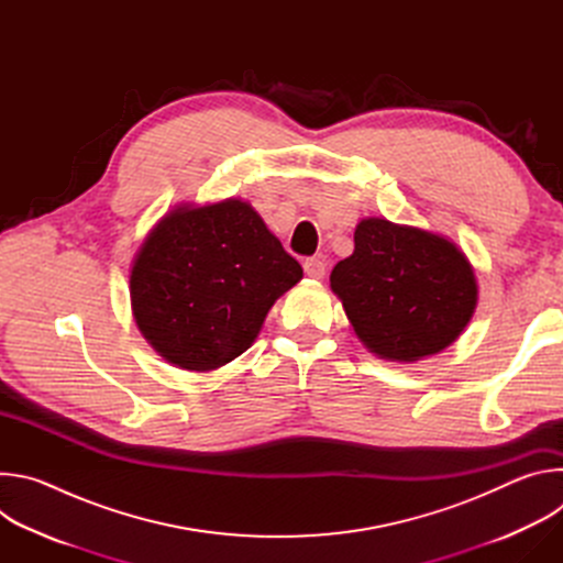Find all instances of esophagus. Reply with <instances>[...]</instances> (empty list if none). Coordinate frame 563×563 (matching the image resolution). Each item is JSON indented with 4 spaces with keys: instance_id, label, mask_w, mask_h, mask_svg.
I'll return each mask as SVG.
<instances>
[{
    "instance_id": "1",
    "label": "esophagus",
    "mask_w": 563,
    "mask_h": 563,
    "mask_svg": "<svg viewBox=\"0 0 563 563\" xmlns=\"http://www.w3.org/2000/svg\"><path fill=\"white\" fill-rule=\"evenodd\" d=\"M325 269H328V265H325V261H320V258H307L305 261V274L309 276V278H323L325 276Z\"/></svg>"
}]
</instances>
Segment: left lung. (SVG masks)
<instances>
[{
  "label": "left lung",
  "mask_w": 563,
  "mask_h": 563,
  "mask_svg": "<svg viewBox=\"0 0 563 563\" xmlns=\"http://www.w3.org/2000/svg\"><path fill=\"white\" fill-rule=\"evenodd\" d=\"M330 283L358 339L389 361L445 350L476 307L472 267L450 240L380 218L358 222Z\"/></svg>",
  "instance_id": "obj_1"
}]
</instances>
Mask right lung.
<instances>
[{
  "label": "right lung",
  "instance_id": "right-lung-1",
  "mask_svg": "<svg viewBox=\"0 0 563 563\" xmlns=\"http://www.w3.org/2000/svg\"><path fill=\"white\" fill-rule=\"evenodd\" d=\"M300 278L298 261L247 202L178 207L133 263L131 307L159 356L209 372L252 347L276 298Z\"/></svg>",
  "mask_w": 563,
  "mask_h": 563
}]
</instances>
